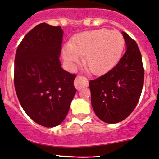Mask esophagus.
<instances>
[{"label": "esophagus", "instance_id": "34e87169", "mask_svg": "<svg viewBox=\"0 0 159 159\" xmlns=\"http://www.w3.org/2000/svg\"><path fill=\"white\" fill-rule=\"evenodd\" d=\"M89 85L88 80L85 76H77L74 81V86L77 89H80L83 87H86Z\"/></svg>", "mask_w": 159, "mask_h": 159}]
</instances>
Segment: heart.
<instances>
[{"label": "heart", "instance_id": "heart-1", "mask_svg": "<svg viewBox=\"0 0 159 159\" xmlns=\"http://www.w3.org/2000/svg\"><path fill=\"white\" fill-rule=\"evenodd\" d=\"M125 40L118 31L106 28L80 33L72 43L63 47V57L70 67L84 57L83 63L93 74H101L110 70L119 61Z\"/></svg>", "mask_w": 159, "mask_h": 159}]
</instances>
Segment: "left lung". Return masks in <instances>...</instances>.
<instances>
[{"mask_svg":"<svg viewBox=\"0 0 159 159\" xmlns=\"http://www.w3.org/2000/svg\"><path fill=\"white\" fill-rule=\"evenodd\" d=\"M126 51L119 63L102 76L89 81L91 103L96 115L106 123L126 119L138 103L144 83L142 55L136 42L122 32Z\"/></svg>","mask_w":159,"mask_h":159,"instance_id":"8db88e82","label":"left lung"}]
</instances>
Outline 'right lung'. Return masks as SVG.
I'll return each mask as SVG.
<instances>
[{
  "instance_id": "1",
  "label": "right lung",
  "mask_w": 159,
  "mask_h": 159,
  "mask_svg": "<svg viewBox=\"0 0 159 159\" xmlns=\"http://www.w3.org/2000/svg\"><path fill=\"white\" fill-rule=\"evenodd\" d=\"M63 30L41 23L29 31L17 47L14 87L21 106L35 122L45 127L60 125L67 115L76 89V74L61 68Z\"/></svg>"
}]
</instances>
